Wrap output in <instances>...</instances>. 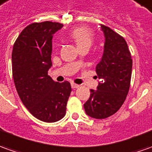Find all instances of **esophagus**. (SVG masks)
Wrapping results in <instances>:
<instances>
[{
  "label": "esophagus",
  "instance_id": "obj_1",
  "mask_svg": "<svg viewBox=\"0 0 152 152\" xmlns=\"http://www.w3.org/2000/svg\"><path fill=\"white\" fill-rule=\"evenodd\" d=\"M71 87H72V88H78V87H79V85L74 83H71Z\"/></svg>",
  "mask_w": 152,
  "mask_h": 152
}]
</instances>
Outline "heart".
Returning <instances> with one entry per match:
<instances>
[{"mask_svg":"<svg viewBox=\"0 0 152 152\" xmlns=\"http://www.w3.org/2000/svg\"><path fill=\"white\" fill-rule=\"evenodd\" d=\"M69 38L73 39L76 45L79 48L84 46H91L93 44L94 34L89 28L85 26H80L74 28L69 33Z\"/></svg>","mask_w":152,"mask_h":152,"instance_id":"obj_1","label":"heart"}]
</instances>
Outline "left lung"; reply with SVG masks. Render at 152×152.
Instances as JSON below:
<instances>
[{
  "label": "left lung",
  "mask_w": 152,
  "mask_h": 152,
  "mask_svg": "<svg viewBox=\"0 0 152 152\" xmlns=\"http://www.w3.org/2000/svg\"><path fill=\"white\" fill-rule=\"evenodd\" d=\"M105 37L102 57L96 66L98 78L97 90L91 94L84 104L87 115L103 119L113 115L122 107L130 88L132 59L126 40L120 34L101 26Z\"/></svg>",
  "instance_id": "obj_1"
}]
</instances>
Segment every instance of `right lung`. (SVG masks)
I'll use <instances>...</instances> for the list:
<instances>
[{"label": "right lung", "instance_id": "add662e5", "mask_svg": "<svg viewBox=\"0 0 152 152\" xmlns=\"http://www.w3.org/2000/svg\"><path fill=\"white\" fill-rule=\"evenodd\" d=\"M62 27L58 22L30 24L22 30L12 50V74L19 97L34 118L45 122L65 116L72 91L69 82H54L48 75L53 34Z\"/></svg>", "mask_w": 152, "mask_h": 152}]
</instances>
